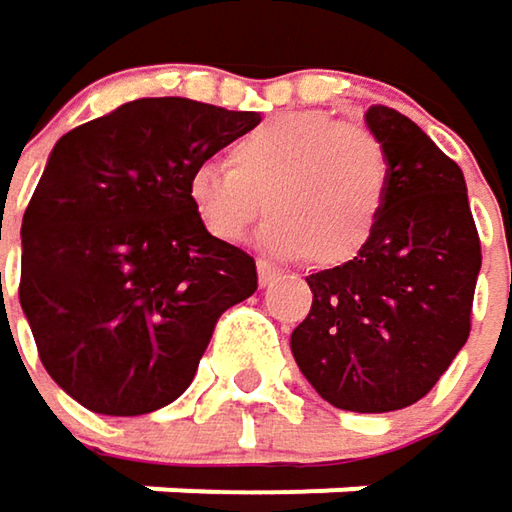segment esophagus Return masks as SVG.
<instances>
[{"label": "esophagus", "instance_id": "obj_1", "mask_svg": "<svg viewBox=\"0 0 512 512\" xmlns=\"http://www.w3.org/2000/svg\"><path fill=\"white\" fill-rule=\"evenodd\" d=\"M256 271H259V283H262V286H271V283L280 277V271H277L271 262H265V259H259V262H256Z\"/></svg>", "mask_w": 512, "mask_h": 512}]
</instances>
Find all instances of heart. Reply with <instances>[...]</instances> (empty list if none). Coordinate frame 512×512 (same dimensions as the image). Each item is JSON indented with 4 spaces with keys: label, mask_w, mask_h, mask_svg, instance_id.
I'll return each mask as SVG.
<instances>
[{
    "label": "heart",
    "mask_w": 512,
    "mask_h": 512,
    "mask_svg": "<svg viewBox=\"0 0 512 512\" xmlns=\"http://www.w3.org/2000/svg\"><path fill=\"white\" fill-rule=\"evenodd\" d=\"M387 190L379 136L325 113H289L247 130L229 145V163L208 157L187 172V199L208 235L238 244L265 211L262 244L313 268L364 253Z\"/></svg>",
    "instance_id": "obj_1"
}]
</instances>
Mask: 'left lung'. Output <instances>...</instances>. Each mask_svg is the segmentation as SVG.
<instances>
[{
  "label": "left lung",
  "mask_w": 512,
  "mask_h": 512,
  "mask_svg": "<svg viewBox=\"0 0 512 512\" xmlns=\"http://www.w3.org/2000/svg\"><path fill=\"white\" fill-rule=\"evenodd\" d=\"M364 119L390 166L382 220L361 256L307 277L292 355L331 405L382 414L426 396L465 346L480 238L462 169L402 113Z\"/></svg>",
  "instance_id": "1"
}]
</instances>
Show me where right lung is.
Here are the masks:
<instances>
[{
	"label": "right lung",
	"instance_id": "right-lung-1",
	"mask_svg": "<svg viewBox=\"0 0 512 512\" xmlns=\"http://www.w3.org/2000/svg\"><path fill=\"white\" fill-rule=\"evenodd\" d=\"M262 122L190 98H139L68 130L23 214L20 307L50 379L98 414L178 399L256 262L217 241L187 172ZM2 238V235H0Z\"/></svg>",
	"mask_w": 512,
	"mask_h": 512
}]
</instances>
